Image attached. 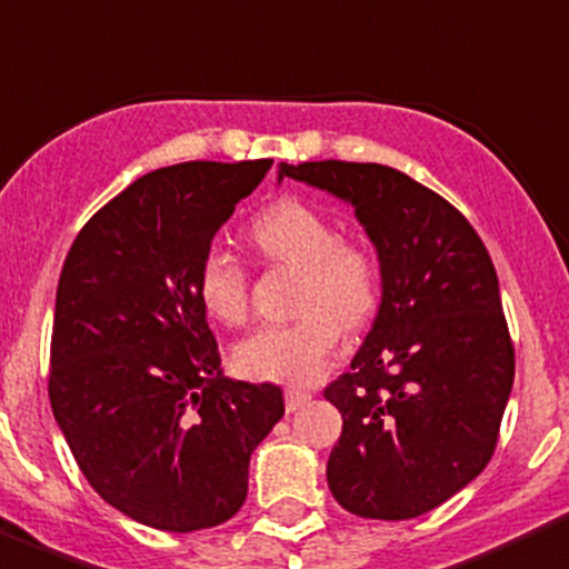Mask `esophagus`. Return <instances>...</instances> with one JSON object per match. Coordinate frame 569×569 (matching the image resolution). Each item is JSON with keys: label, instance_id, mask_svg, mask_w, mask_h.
Instances as JSON below:
<instances>
[{"label": "esophagus", "instance_id": "obj_1", "mask_svg": "<svg viewBox=\"0 0 569 569\" xmlns=\"http://www.w3.org/2000/svg\"><path fill=\"white\" fill-rule=\"evenodd\" d=\"M309 398H312V395L306 392V389L289 387V389H286V409H289V412H295V409L303 407V403L309 401Z\"/></svg>", "mask_w": 569, "mask_h": 569}]
</instances>
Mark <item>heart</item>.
<instances>
[{"label":"heart","instance_id":"obj_1","mask_svg":"<svg viewBox=\"0 0 569 569\" xmlns=\"http://www.w3.org/2000/svg\"><path fill=\"white\" fill-rule=\"evenodd\" d=\"M251 243L266 263L298 271L295 320L266 323L234 346V367L254 380L309 383L340 343V326L360 329L378 309V251L338 226L320 206L280 197L251 220ZM249 269L226 246H209L197 266V298L220 323L249 315Z\"/></svg>","mask_w":569,"mask_h":569}]
</instances>
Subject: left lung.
Instances as JSON below:
<instances>
[{
    "label": "left lung",
    "instance_id": "obj_1",
    "mask_svg": "<svg viewBox=\"0 0 569 569\" xmlns=\"http://www.w3.org/2000/svg\"><path fill=\"white\" fill-rule=\"evenodd\" d=\"M352 202L378 249L383 298L352 369L323 389L343 415L326 478L360 518L403 521L490 463L516 378L496 266L467 217L389 166H280Z\"/></svg>",
    "mask_w": 569,
    "mask_h": 569
}]
</instances>
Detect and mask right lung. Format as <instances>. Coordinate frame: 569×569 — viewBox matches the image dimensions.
Segmentation results:
<instances>
[{"instance_id":"obj_1","label":"right lung","mask_w":569,"mask_h":569,"mask_svg":"<svg viewBox=\"0 0 569 569\" xmlns=\"http://www.w3.org/2000/svg\"><path fill=\"white\" fill-rule=\"evenodd\" d=\"M269 168L197 160L140 177L82 226L59 274L53 418L100 498L154 530L229 521L283 418L280 387L220 375L197 298L202 251Z\"/></svg>"}]
</instances>
